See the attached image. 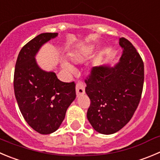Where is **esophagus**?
Here are the masks:
<instances>
[{"mask_svg": "<svg viewBox=\"0 0 160 160\" xmlns=\"http://www.w3.org/2000/svg\"><path fill=\"white\" fill-rule=\"evenodd\" d=\"M85 93V84L82 82H78L76 84V95L77 97Z\"/></svg>", "mask_w": 160, "mask_h": 160, "instance_id": "obj_1", "label": "esophagus"}]
</instances>
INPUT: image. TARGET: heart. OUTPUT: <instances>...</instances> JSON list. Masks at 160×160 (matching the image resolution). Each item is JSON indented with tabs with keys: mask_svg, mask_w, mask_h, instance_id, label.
<instances>
[{
	"mask_svg": "<svg viewBox=\"0 0 160 160\" xmlns=\"http://www.w3.org/2000/svg\"><path fill=\"white\" fill-rule=\"evenodd\" d=\"M70 59L74 62H82L84 60V55L80 52H74L70 54ZM62 68L67 71H72L73 68L71 65H70L68 63H62Z\"/></svg>",
	"mask_w": 160,
	"mask_h": 160,
	"instance_id": "obj_1",
	"label": "heart"
}]
</instances>
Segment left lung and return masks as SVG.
<instances>
[{"label":"left lung","instance_id":"8db88e82","mask_svg":"<svg viewBox=\"0 0 160 160\" xmlns=\"http://www.w3.org/2000/svg\"><path fill=\"white\" fill-rule=\"evenodd\" d=\"M122 54L114 68L94 67L87 76L90 99L87 118L96 131L112 134L121 130L138 108L144 86V63L131 42L122 38Z\"/></svg>","mask_w":160,"mask_h":160}]
</instances>
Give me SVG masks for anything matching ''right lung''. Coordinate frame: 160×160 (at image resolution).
I'll return each instance as SVG.
<instances>
[{
    "instance_id": "obj_1",
    "label": "right lung",
    "mask_w": 160,
    "mask_h": 160,
    "mask_svg": "<svg viewBox=\"0 0 160 160\" xmlns=\"http://www.w3.org/2000/svg\"><path fill=\"white\" fill-rule=\"evenodd\" d=\"M57 33H41L20 50L14 72V91L19 110L32 129L49 134L60 127L76 97L75 83L63 82L54 72L41 69L35 55Z\"/></svg>"
}]
</instances>
